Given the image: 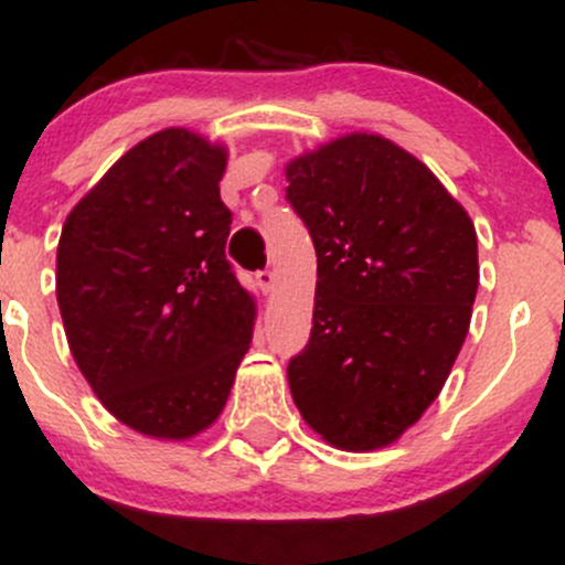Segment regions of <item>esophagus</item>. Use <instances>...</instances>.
Returning <instances> with one entry per match:
<instances>
[{"label": "esophagus", "mask_w": 565, "mask_h": 565, "mask_svg": "<svg viewBox=\"0 0 565 565\" xmlns=\"http://www.w3.org/2000/svg\"><path fill=\"white\" fill-rule=\"evenodd\" d=\"M274 284H276V274L270 268H265V270H257V287H260L265 295H268L270 289H274Z\"/></svg>", "instance_id": "34e87169"}]
</instances>
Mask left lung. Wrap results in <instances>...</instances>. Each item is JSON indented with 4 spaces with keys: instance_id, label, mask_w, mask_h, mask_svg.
I'll list each match as a JSON object with an SVG mask.
<instances>
[{
    "instance_id": "8db88e82",
    "label": "left lung",
    "mask_w": 565,
    "mask_h": 565,
    "mask_svg": "<svg viewBox=\"0 0 565 565\" xmlns=\"http://www.w3.org/2000/svg\"><path fill=\"white\" fill-rule=\"evenodd\" d=\"M319 257L313 329L289 361L302 419L345 451L393 444L449 377L478 291V238L419 159L355 132L287 164Z\"/></svg>"
}]
</instances>
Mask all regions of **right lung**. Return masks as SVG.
<instances>
[{
    "mask_svg": "<svg viewBox=\"0 0 565 565\" xmlns=\"http://www.w3.org/2000/svg\"><path fill=\"white\" fill-rule=\"evenodd\" d=\"M225 148L161 129L71 210L57 305L76 366L119 423L183 440L223 412L255 300L225 260Z\"/></svg>",
    "mask_w": 565,
    "mask_h": 565,
    "instance_id": "right-lung-1",
    "label": "right lung"
}]
</instances>
